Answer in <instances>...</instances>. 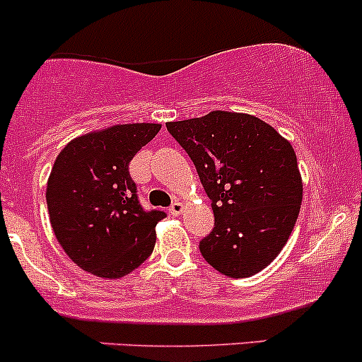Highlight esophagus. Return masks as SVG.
I'll return each instance as SVG.
<instances>
[{"mask_svg":"<svg viewBox=\"0 0 362 362\" xmlns=\"http://www.w3.org/2000/svg\"><path fill=\"white\" fill-rule=\"evenodd\" d=\"M182 209H185V205L180 200H176L173 203V205L169 206V214L170 215H180L182 212Z\"/></svg>","mask_w":362,"mask_h":362,"instance_id":"1","label":"esophagus"}]
</instances>
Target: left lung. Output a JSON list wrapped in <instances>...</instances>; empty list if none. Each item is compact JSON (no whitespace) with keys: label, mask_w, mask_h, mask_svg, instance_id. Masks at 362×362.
I'll return each mask as SVG.
<instances>
[{"label":"left lung","mask_w":362,"mask_h":362,"mask_svg":"<svg viewBox=\"0 0 362 362\" xmlns=\"http://www.w3.org/2000/svg\"><path fill=\"white\" fill-rule=\"evenodd\" d=\"M192 157L212 200L214 230L202 257L221 274L251 277L286 246L303 202V180L291 141L257 116L212 111L165 123Z\"/></svg>","instance_id":"obj_1"}]
</instances>
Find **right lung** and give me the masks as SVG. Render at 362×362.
<instances>
[{"instance_id":"add662e5","label":"right lung","mask_w":362,"mask_h":362,"mask_svg":"<svg viewBox=\"0 0 362 362\" xmlns=\"http://www.w3.org/2000/svg\"><path fill=\"white\" fill-rule=\"evenodd\" d=\"M160 124H115L75 138L56 157L46 200L56 239L80 269L121 279L152 255L162 210L141 209L128 165Z\"/></svg>"}]
</instances>
